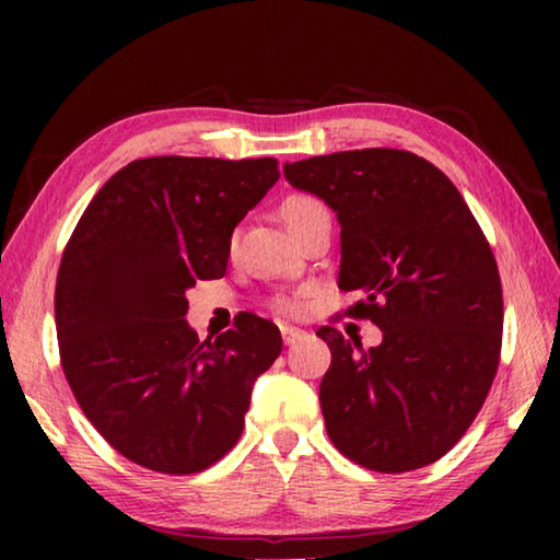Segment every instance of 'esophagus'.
Instances as JSON below:
<instances>
[{
	"label": "esophagus",
	"instance_id": "1",
	"mask_svg": "<svg viewBox=\"0 0 560 560\" xmlns=\"http://www.w3.org/2000/svg\"><path fill=\"white\" fill-rule=\"evenodd\" d=\"M303 336H306V334H303L301 328L281 326V338H283V343H287V346H293V343H296V340H301Z\"/></svg>",
	"mask_w": 560,
	"mask_h": 560
}]
</instances>
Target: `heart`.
<instances>
[{"label": "heart", "mask_w": 560, "mask_h": 560, "mask_svg": "<svg viewBox=\"0 0 560 560\" xmlns=\"http://www.w3.org/2000/svg\"><path fill=\"white\" fill-rule=\"evenodd\" d=\"M279 217L281 222L289 226V232L296 236L301 230H306L311 222L320 220V217H328V207L324 205V200H318L314 195L299 192V195H289L287 200L279 205ZM234 244V240H232ZM277 308L281 314H299L301 311V301L299 299H279Z\"/></svg>", "instance_id": "b5f03b06"}]
</instances>
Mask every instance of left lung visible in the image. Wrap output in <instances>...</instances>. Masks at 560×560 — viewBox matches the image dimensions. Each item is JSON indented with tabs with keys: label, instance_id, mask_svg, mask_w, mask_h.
Listing matches in <instances>:
<instances>
[{
	"label": "left lung",
	"instance_id": "8db88e82",
	"mask_svg": "<svg viewBox=\"0 0 560 560\" xmlns=\"http://www.w3.org/2000/svg\"><path fill=\"white\" fill-rule=\"evenodd\" d=\"M283 177L336 212L338 289L358 293L346 316L383 330L375 348L316 330L330 348L318 390L328 438L365 469L428 467L494 383L504 328L494 252L452 179L407 150L308 158Z\"/></svg>",
	"mask_w": 560,
	"mask_h": 560
}]
</instances>
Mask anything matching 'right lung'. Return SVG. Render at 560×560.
<instances>
[{"instance_id": "obj_1", "label": "right lung", "mask_w": 560, "mask_h": 560, "mask_svg": "<svg viewBox=\"0 0 560 560\" xmlns=\"http://www.w3.org/2000/svg\"><path fill=\"white\" fill-rule=\"evenodd\" d=\"M277 179L273 158L132 160L66 244L54 296L63 375L103 440L140 467L202 471L242 438L281 334L246 314L200 340L185 291L224 277L234 226Z\"/></svg>"}]
</instances>
